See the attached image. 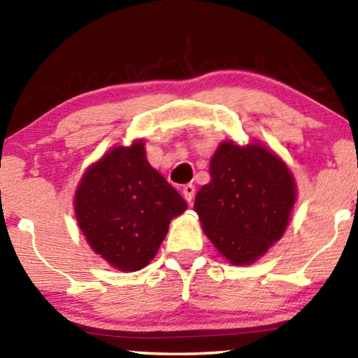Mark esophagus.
<instances>
[{
    "instance_id": "1",
    "label": "esophagus",
    "mask_w": 358,
    "mask_h": 358,
    "mask_svg": "<svg viewBox=\"0 0 358 358\" xmlns=\"http://www.w3.org/2000/svg\"><path fill=\"white\" fill-rule=\"evenodd\" d=\"M193 196H194V185H192V183L183 185V198H185V200H187L188 203H192Z\"/></svg>"
}]
</instances>
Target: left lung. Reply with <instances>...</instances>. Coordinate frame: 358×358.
<instances>
[{"mask_svg": "<svg viewBox=\"0 0 358 358\" xmlns=\"http://www.w3.org/2000/svg\"><path fill=\"white\" fill-rule=\"evenodd\" d=\"M210 176L194 198L203 229L229 262H252L286 231L296 201L291 171L259 143L224 142L211 158Z\"/></svg>", "mask_w": 358, "mask_h": 358, "instance_id": "8db88e82", "label": "left lung"}]
</instances>
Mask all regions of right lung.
I'll return each instance as SVG.
<instances>
[{
  "instance_id": "right-lung-1",
  "label": "right lung",
  "mask_w": 358,
  "mask_h": 358,
  "mask_svg": "<svg viewBox=\"0 0 358 358\" xmlns=\"http://www.w3.org/2000/svg\"><path fill=\"white\" fill-rule=\"evenodd\" d=\"M76 216L92 250L120 271L145 268L187 203L147 162L143 143L117 147L85 171Z\"/></svg>"
}]
</instances>
